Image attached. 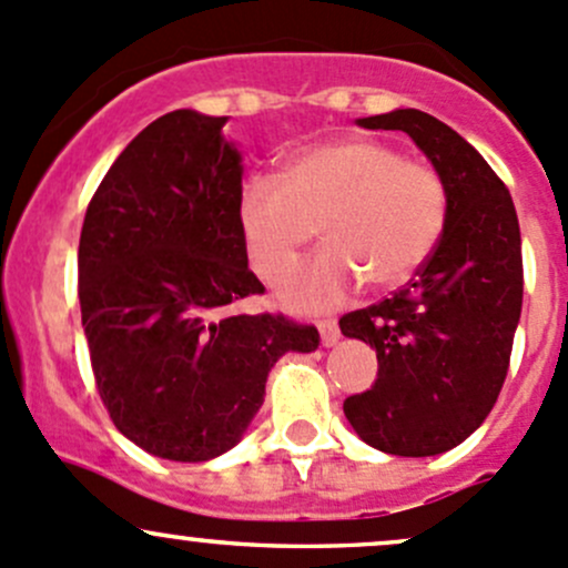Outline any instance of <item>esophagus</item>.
Instances as JSON below:
<instances>
[{
    "mask_svg": "<svg viewBox=\"0 0 568 568\" xmlns=\"http://www.w3.org/2000/svg\"><path fill=\"white\" fill-rule=\"evenodd\" d=\"M320 336H323L325 347H333V344L338 342V336H342L336 320H323V323H320Z\"/></svg>",
    "mask_w": 568,
    "mask_h": 568,
    "instance_id": "1",
    "label": "esophagus"
}]
</instances>
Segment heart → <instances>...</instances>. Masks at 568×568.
<instances>
[{"label":"heart","instance_id":"b5f03b06","mask_svg":"<svg viewBox=\"0 0 568 568\" xmlns=\"http://www.w3.org/2000/svg\"><path fill=\"white\" fill-rule=\"evenodd\" d=\"M237 226L256 276L276 278L323 230L327 245L278 278L292 312H325L364 278L407 284L429 262L448 224L440 174L377 139H338L286 158L282 180L251 174L237 194Z\"/></svg>","mask_w":568,"mask_h":568}]
</instances>
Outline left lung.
<instances>
[{"label":"left lung","instance_id":"left-lung-1","mask_svg":"<svg viewBox=\"0 0 568 568\" xmlns=\"http://www.w3.org/2000/svg\"><path fill=\"white\" fill-rule=\"evenodd\" d=\"M405 131L448 189L440 245L394 297L338 320L377 349V379L344 399L361 440L396 457L459 446L498 402L523 312V241L511 194L476 148L418 109L364 116Z\"/></svg>","mask_w":568,"mask_h":568}]
</instances>
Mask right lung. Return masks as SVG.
<instances>
[{
    "mask_svg": "<svg viewBox=\"0 0 568 568\" xmlns=\"http://www.w3.org/2000/svg\"><path fill=\"white\" fill-rule=\"evenodd\" d=\"M226 116L191 109L150 122L111 163L79 241L81 325L116 429L161 459L230 452L284 353H312L314 325L237 314L265 286L237 226L241 153Z\"/></svg>",
    "mask_w": 568,
    "mask_h": 568,
    "instance_id": "obj_1",
    "label": "right lung"
}]
</instances>
